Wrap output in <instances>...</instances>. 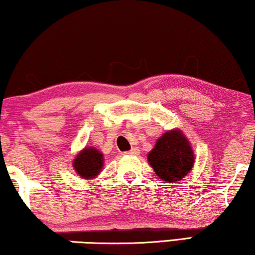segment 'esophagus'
<instances>
[{"instance_id":"1","label":"esophagus","mask_w":255,"mask_h":255,"mask_svg":"<svg viewBox=\"0 0 255 255\" xmlns=\"http://www.w3.org/2000/svg\"><path fill=\"white\" fill-rule=\"evenodd\" d=\"M127 154L128 155H139L140 154V149L138 147H133V148H131L128 152H127Z\"/></svg>"}]
</instances>
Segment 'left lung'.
I'll return each mask as SVG.
<instances>
[{
    "label": "left lung",
    "mask_w": 255,
    "mask_h": 255,
    "mask_svg": "<svg viewBox=\"0 0 255 255\" xmlns=\"http://www.w3.org/2000/svg\"><path fill=\"white\" fill-rule=\"evenodd\" d=\"M156 175L167 183L182 180L194 164L193 149L178 128L167 131L156 140L147 156Z\"/></svg>",
    "instance_id": "obj_1"
}]
</instances>
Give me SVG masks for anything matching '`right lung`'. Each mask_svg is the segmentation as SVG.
<instances>
[{
  "instance_id": "add662e5",
  "label": "right lung",
  "mask_w": 255,
  "mask_h": 255,
  "mask_svg": "<svg viewBox=\"0 0 255 255\" xmlns=\"http://www.w3.org/2000/svg\"><path fill=\"white\" fill-rule=\"evenodd\" d=\"M103 154L94 147H85L76 155L73 160V169L85 179L95 178L103 167Z\"/></svg>"
}]
</instances>
